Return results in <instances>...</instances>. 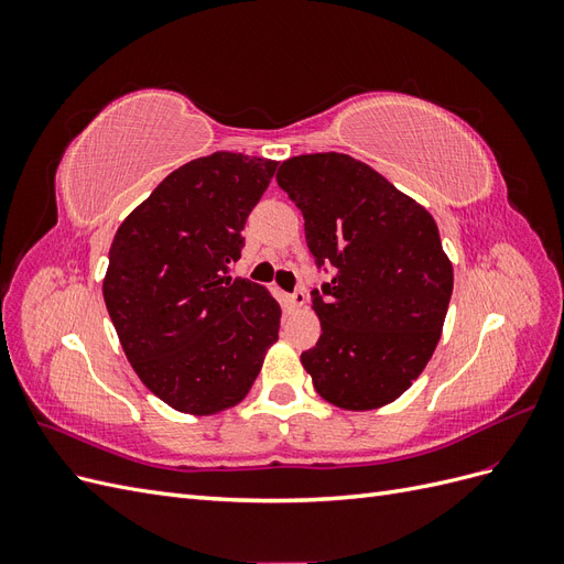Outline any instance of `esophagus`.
Wrapping results in <instances>:
<instances>
[{
	"instance_id": "esophagus-1",
	"label": "esophagus",
	"mask_w": 564,
	"mask_h": 564,
	"mask_svg": "<svg viewBox=\"0 0 564 564\" xmlns=\"http://www.w3.org/2000/svg\"><path fill=\"white\" fill-rule=\"evenodd\" d=\"M305 299H308V296H305L303 289H296L294 294H289V305H292V308H301V305L305 303Z\"/></svg>"
}]
</instances>
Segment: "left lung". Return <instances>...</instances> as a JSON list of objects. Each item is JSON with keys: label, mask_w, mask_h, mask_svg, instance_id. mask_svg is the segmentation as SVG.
Listing matches in <instances>:
<instances>
[{"label": "left lung", "mask_w": 564, "mask_h": 564, "mask_svg": "<svg viewBox=\"0 0 564 564\" xmlns=\"http://www.w3.org/2000/svg\"><path fill=\"white\" fill-rule=\"evenodd\" d=\"M278 185L303 214L315 265L334 272L311 292L322 334L301 352L315 390L350 412L398 400L433 357L454 289L435 218L340 152L282 162Z\"/></svg>", "instance_id": "left-lung-1"}]
</instances>
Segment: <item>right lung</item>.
<instances>
[{
  "instance_id": "1",
  "label": "right lung",
  "mask_w": 564,
  "mask_h": 564,
  "mask_svg": "<svg viewBox=\"0 0 564 564\" xmlns=\"http://www.w3.org/2000/svg\"><path fill=\"white\" fill-rule=\"evenodd\" d=\"M278 162L214 152L178 166L117 228L104 299L127 360L169 406H235L278 340L280 303L230 278Z\"/></svg>"
}]
</instances>
